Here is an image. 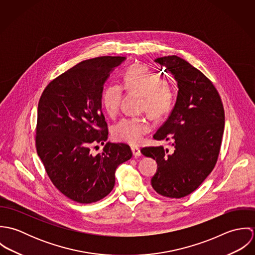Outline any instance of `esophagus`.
Returning <instances> with one entry per match:
<instances>
[{"mask_svg": "<svg viewBox=\"0 0 255 255\" xmlns=\"http://www.w3.org/2000/svg\"><path fill=\"white\" fill-rule=\"evenodd\" d=\"M131 152H132V155L134 157H139L141 156V151L138 147H131Z\"/></svg>", "mask_w": 255, "mask_h": 255, "instance_id": "esophagus-1", "label": "esophagus"}]
</instances>
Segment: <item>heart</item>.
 I'll list each match as a JSON object with an SVG mask.
<instances>
[{
    "label": "heart",
    "mask_w": 255,
    "mask_h": 255,
    "mask_svg": "<svg viewBox=\"0 0 255 255\" xmlns=\"http://www.w3.org/2000/svg\"><path fill=\"white\" fill-rule=\"evenodd\" d=\"M122 79L124 89L135 91L142 95L141 109L147 111L153 118H162L174 107L175 89L160 73L136 64L125 71ZM123 87L119 84H109L102 92V107L112 118L120 109ZM150 128V124L145 118H125L114 126L112 134L117 141L136 145L143 140Z\"/></svg>",
    "instance_id": "b5f03b06"
}]
</instances>
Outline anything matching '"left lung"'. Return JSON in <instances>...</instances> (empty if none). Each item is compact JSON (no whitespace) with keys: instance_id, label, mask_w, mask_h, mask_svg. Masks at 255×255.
<instances>
[{"instance_id":"1","label":"left lung","mask_w":255,"mask_h":255,"mask_svg":"<svg viewBox=\"0 0 255 255\" xmlns=\"http://www.w3.org/2000/svg\"><path fill=\"white\" fill-rule=\"evenodd\" d=\"M155 63L165 67L178 83L174 109L153 135L156 140L171 138L174 152L157 146L144 147L141 153L158 165L151 180L153 188L163 196L182 198L204 182L216 165L225 112L213 83L185 60L168 56Z\"/></svg>"}]
</instances>
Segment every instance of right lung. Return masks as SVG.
Masks as SVG:
<instances>
[{
  "label": "right lung",
  "mask_w": 255,
  "mask_h": 255,
  "mask_svg": "<svg viewBox=\"0 0 255 255\" xmlns=\"http://www.w3.org/2000/svg\"><path fill=\"white\" fill-rule=\"evenodd\" d=\"M125 57L83 61L52 80L44 89L37 111L38 156L53 184L68 198L88 204L112 191L119 165L132 152L125 143L107 142L108 126L101 95L110 73Z\"/></svg>",
  "instance_id": "add662e5"
}]
</instances>
